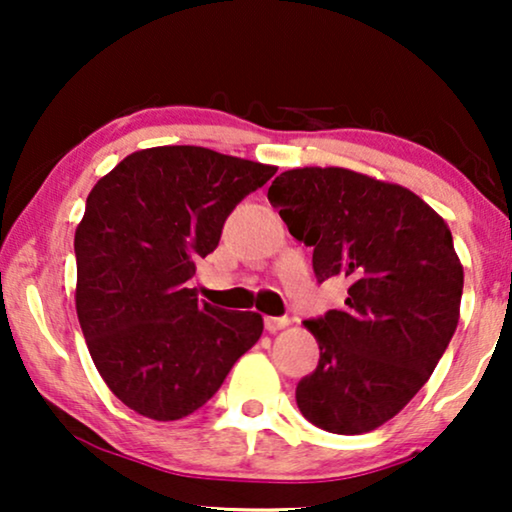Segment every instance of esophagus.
<instances>
[{"instance_id":"1","label":"esophagus","mask_w":512,"mask_h":512,"mask_svg":"<svg viewBox=\"0 0 512 512\" xmlns=\"http://www.w3.org/2000/svg\"><path fill=\"white\" fill-rule=\"evenodd\" d=\"M289 324H291V321L286 317H265V331H268V333L282 331V328H286Z\"/></svg>"}]
</instances>
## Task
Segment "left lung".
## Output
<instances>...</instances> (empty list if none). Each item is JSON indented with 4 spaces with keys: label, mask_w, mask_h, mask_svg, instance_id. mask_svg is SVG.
Returning a JSON list of instances; mask_svg holds the SVG:
<instances>
[{
    "label": "left lung",
    "mask_w": 512,
    "mask_h": 512,
    "mask_svg": "<svg viewBox=\"0 0 512 512\" xmlns=\"http://www.w3.org/2000/svg\"><path fill=\"white\" fill-rule=\"evenodd\" d=\"M317 282L347 277L345 310L305 321L319 366L296 403L319 429L356 436L424 387L459 324L464 268L443 216L408 188L345 170L296 167L268 188Z\"/></svg>",
    "instance_id": "obj_1"
}]
</instances>
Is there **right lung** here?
I'll list each match as a JSON object with an SVG mask.
<instances>
[{
  "mask_svg": "<svg viewBox=\"0 0 512 512\" xmlns=\"http://www.w3.org/2000/svg\"><path fill=\"white\" fill-rule=\"evenodd\" d=\"M275 172L205 146H153L90 191L74 235L76 314L97 373L137 415H191L261 338V314L200 303L188 279Z\"/></svg>",
  "mask_w": 512,
  "mask_h": 512,
  "instance_id": "1",
  "label": "right lung"
}]
</instances>
